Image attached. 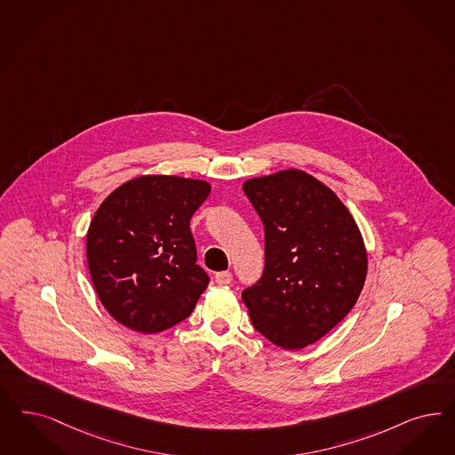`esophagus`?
I'll list each match as a JSON object with an SVG mask.
<instances>
[{"label": "esophagus", "instance_id": "1", "mask_svg": "<svg viewBox=\"0 0 455 455\" xmlns=\"http://www.w3.org/2000/svg\"><path fill=\"white\" fill-rule=\"evenodd\" d=\"M232 272H228V270H223V272H217L215 274V283H220V285H227V283H232Z\"/></svg>", "mask_w": 455, "mask_h": 455}]
</instances>
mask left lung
<instances>
[{
  "label": "left lung",
  "instance_id": "left-lung-1",
  "mask_svg": "<svg viewBox=\"0 0 455 455\" xmlns=\"http://www.w3.org/2000/svg\"><path fill=\"white\" fill-rule=\"evenodd\" d=\"M264 223L266 267L243 289L253 328L285 349L313 345L360 298L366 251L341 200L306 172L289 170L243 183Z\"/></svg>",
  "mask_w": 455,
  "mask_h": 455
}]
</instances>
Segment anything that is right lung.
I'll return each mask as SVG.
<instances>
[{
  "mask_svg": "<svg viewBox=\"0 0 455 455\" xmlns=\"http://www.w3.org/2000/svg\"><path fill=\"white\" fill-rule=\"evenodd\" d=\"M210 185L176 176H142L110 193L87 234L95 292L131 330L159 332L193 313L210 283L196 264L189 220Z\"/></svg>",
  "mask_w": 455,
  "mask_h": 455,
  "instance_id": "add662e5",
  "label": "right lung"
}]
</instances>
